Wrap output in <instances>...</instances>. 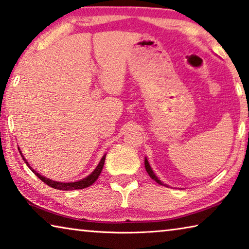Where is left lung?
Wrapping results in <instances>:
<instances>
[{
	"label": "left lung",
	"instance_id": "obj_1",
	"mask_svg": "<svg viewBox=\"0 0 249 249\" xmlns=\"http://www.w3.org/2000/svg\"><path fill=\"white\" fill-rule=\"evenodd\" d=\"M144 164H145V169H146V172L148 173V176H150L152 179H153L154 181H157V182L159 183V184H162V185H165V184H163L160 180H159V178L155 176L154 174V172H153V170L151 169V166H150V163H148V161H147V159L145 158V161H144Z\"/></svg>",
	"mask_w": 249,
	"mask_h": 249
}]
</instances>
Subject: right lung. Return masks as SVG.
I'll list each match as a JSON object with an SVG mask.
<instances>
[{
    "instance_id": "obj_1",
    "label": "right lung",
    "mask_w": 249,
    "mask_h": 249,
    "mask_svg": "<svg viewBox=\"0 0 249 249\" xmlns=\"http://www.w3.org/2000/svg\"><path fill=\"white\" fill-rule=\"evenodd\" d=\"M18 151H20V154H21L22 159H23L24 162L27 163V165L29 166V168L32 170V172L35 173L36 176L38 177L40 180L43 181L44 183L49 185V187L54 188V189H58V190H77V189H85V188L89 187V185H91L92 183L95 182L96 180L98 179L99 174H101L102 170H103L104 163H105V158H106V154H105V155H104V157L102 158V160H101V162H99V164L97 165V168H96V169L94 170V171H92L90 174H89V176H88L87 178H85V179H83V180L76 181V182H68V183H65V182H58V181H53V180L48 179V178L43 177V176H41V174H39L38 172L35 171V170H33V169L31 168V166L29 165V163L27 162V160H25V159H24L23 154L21 153V150H18Z\"/></svg>"
}]
</instances>
